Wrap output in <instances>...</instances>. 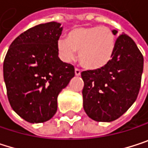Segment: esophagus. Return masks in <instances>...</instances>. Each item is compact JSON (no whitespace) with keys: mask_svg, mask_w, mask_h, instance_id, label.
Segmentation results:
<instances>
[{"mask_svg":"<svg viewBox=\"0 0 148 148\" xmlns=\"http://www.w3.org/2000/svg\"><path fill=\"white\" fill-rule=\"evenodd\" d=\"M75 75H76V76H80V75H81V71H80L78 68H75Z\"/></svg>","mask_w":148,"mask_h":148,"instance_id":"1","label":"esophagus"}]
</instances>
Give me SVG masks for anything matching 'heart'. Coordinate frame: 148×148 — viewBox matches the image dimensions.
<instances>
[{"label": "heart", "instance_id": "obj_1", "mask_svg": "<svg viewBox=\"0 0 148 148\" xmlns=\"http://www.w3.org/2000/svg\"><path fill=\"white\" fill-rule=\"evenodd\" d=\"M115 50V35L107 26L76 27L66 34V40H59L57 51L60 58L70 62L76 57L86 69L98 70L112 60Z\"/></svg>", "mask_w": 148, "mask_h": 148}]
</instances>
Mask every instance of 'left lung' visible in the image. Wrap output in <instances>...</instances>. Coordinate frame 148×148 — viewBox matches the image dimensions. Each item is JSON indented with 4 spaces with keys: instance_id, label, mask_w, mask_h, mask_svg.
<instances>
[{
    "instance_id": "8db88e82",
    "label": "left lung",
    "mask_w": 148,
    "mask_h": 148,
    "mask_svg": "<svg viewBox=\"0 0 148 148\" xmlns=\"http://www.w3.org/2000/svg\"><path fill=\"white\" fill-rule=\"evenodd\" d=\"M112 31L114 35L118 33ZM143 64V56L132 38L120 35L106 66L82 73L83 108L88 116L95 121L111 122L125 114L137 99Z\"/></svg>"
}]
</instances>
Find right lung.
<instances>
[{
	"label": "right lung",
	"mask_w": 148,
	"mask_h": 148,
	"mask_svg": "<svg viewBox=\"0 0 148 148\" xmlns=\"http://www.w3.org/2000/svg\"><path fill=\"white\" fill-rule=\"evenodd\" d=\"M60 23L37 25L10 45L3 63V77L13 110L26 121L41 123L57 111V98L75 76V67L58 57Z\"/></svg>",
	"instance_id": "1"
}]
</instances>
